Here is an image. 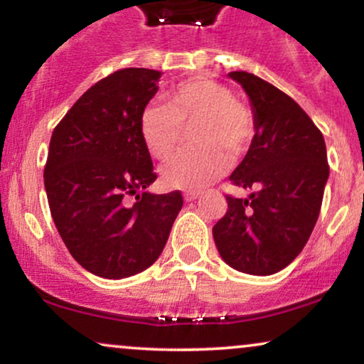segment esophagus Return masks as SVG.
Masks as SVG:
<instances>
[{
	"mask_svg": "<svg viewBox=\"0 0 364 364\" xmlns=\"http://www.w3.org/2000/svg\"><path fill=\"white\" fill-rule=\"evenodd\" d=\"M200 196L198 191H186L185 193V200L186 202H193V200H196Z\"/></svg>",
	"mask_w": 364,
	"mask_h": 364,
	"instance_id": "34e87169",
	"label": "esophagus"
}]
</instances>
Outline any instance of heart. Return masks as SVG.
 I'll use <instances>...</instances> for the list:
<instances>
[{
  "mask_svg": "<svg viewBox=\"0 0 364 364\" xmlns=\"http://www.w3.org/2000/svg\"><path fill=\"white\" fill-rule=\"evenodd\" d=\"M193 123L198 147L178 154L164 168L166 183L183 190H198L223 176L229 154L241 156L255 135L253 112L246 104L223 83L195 77L171 89L166 106L150 104L141 111L140 136L150 156L166 161L179 147L183 127Z\"/></svg>",
  "mask_w": 364,
  "mask_h": 364,
  "instance_id": "1",
  "label": "heart"
}]
</instances>
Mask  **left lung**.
Instances as JSON below:
<instances>
[{
	"mask_svg": "<svg viewBox=\"0 0 364 364\" xmlns=\"http://www.w3.org/2000/svg\"><path fill=\"white\" fill-rule=\"evenodd\" d=\"M248 94L255 136L225 195L228 212L212 228L223 260L245 274L270 275L301 253L318 219L328 179L323 135L294 99L253 73L231 72Z\"/></svg>",
	"mask_w": 364,
	"mask_h": 364,
	"instance_id": "obj_1",
	"label": "left lung"
}]
</instances>
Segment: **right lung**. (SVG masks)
I'll return each mask as SVG.
<instances>
[{
  "label": "right lung",
  "instance_id": "add662e5",
  "mask_svg": "<svg viewBox=\"0 0 364 364\" xmlns=\"http://www.w3.org/2000/svg\"><path fill=\"white\" fill-rule=\"evenodd\" d=\"M161 72L123 68L92 85L54 128L44 186L58 232L85 270L124 279L164 250L181 191L154 195L140 116Z\"/></svg>",
  "mask_w": 364,
  "mask_h": 364
}]
</instances>
